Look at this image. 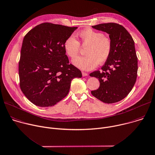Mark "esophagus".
Segmentation results:
<instances>
[{
  "label": "esophagus",
  "mask_w": 155,
  "mask_h": 155,
  "mask_svg": "<svg viewBox=\"0 0 155 155\" xmlns=\"http://www.w3.org/2000/svg\"><path fill=\"white\" fill-rule=\"evenodd\" d=\"M82 75H83V77H86V76H87L88 74H87L86 72H82Z\"/></svg>",
  "instance_id": "1"
}]
</instances>
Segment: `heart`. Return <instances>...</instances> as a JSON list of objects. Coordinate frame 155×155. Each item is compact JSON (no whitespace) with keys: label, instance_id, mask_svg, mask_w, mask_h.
I'll list each match as a JSON object with an SVG mask.
<instances>
[{"label":"heart","instance_id":"b5f03b06","mask_svg":"<svg viewBox=\"0 0 155 155\" xmlns=\"http://www.w3.org/2000/svg\"><path fill=\"white\" fill-rule=\"evenodd\" d=\"M81 43L87 46L85 50L86 55L78 57L72 60V63L83 71H90L108 61L112 52V42L110 38L100 31L91 28L83 30L78 33ZM66 54L71 58L78 55L80 44L73 36H68L64 42Z\"/></svg>","mask_w":155,"mask_h":155}]
</instances>
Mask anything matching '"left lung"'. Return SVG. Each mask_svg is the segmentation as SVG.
<instances>
[{
	"instance_id": "left-lung-1",
	"label": "left lung",
	"mask_w": 155,
	"mask_h": 155,
	"mask_svg": "<svg viewBox=\"0 0 155 155\" xmlns=\"http://www.w3.org/2000/svg\"><path fill=\"white\" fill-rule=\"evenodd\" d=\"M92 27L109 34L112 52L101 71L89 74L100 81L98 89L92 91L91 94L105 104L116 103L127 96L136 81L138 68L134 42L128 31L120 24L110 22Z\"/></svg>"
}]
</instances>
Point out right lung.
<instances>
[{"mask_svg":"<svg viewBox=\"0 0 155 155\" xmlns=\"http://www.w3.org/2000/svg\"><path fill=\"white\" fill-rule=\"evenodd\" d=\"M77 28L42 23L30 30L23 39L19 62L20 87L36 106L52 107L69 93L81 71L69 64L63 44Z\"/></svg>","mask_w":155,"mask_h":155,"instance_id":"add662e5","label":"right lung"}]
</instances>
